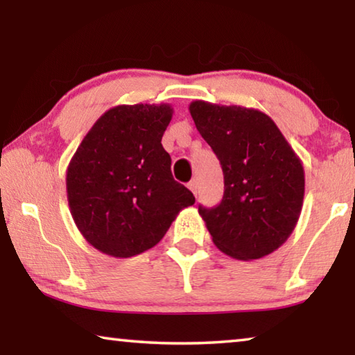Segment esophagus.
I'll return each mask as SVG.
<instances>
[{"label":"esophagus","instance_id":"esophagus-1","mask_svg":"<svg viewBox=\"0 0 355 355\" xmlns=\"http://www.w3.org/2000/svg\"><path fill=\"white\" fill-rule=\"evenodd\" d=\"M188 188L192 191V194H197V188H199V183H197V180H191L188 183Z\"/></svg>","mask_w":355,"mask_h":355}]
</instances>
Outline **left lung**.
<instances>
[{"instance_id":"1","label":"left lung","mask_w":355,"mask_h":355,"mask_svg":"<svg viewBox=\"0 0 355 355\" xmlns=\"http://www.w3.org/2000/svg\"><path fill=\"white\" fill-rule=\"evenodd\" d=\"M189 112L224 172L219 205L199 207L216 248L244 261L272 254L299 220L302 161L274 120L254 107L196 100Z\"/></svg>"}]
</instances>
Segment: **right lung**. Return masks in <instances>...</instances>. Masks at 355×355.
Returning <instances> with one entry per match:
<instances>
[{"instance_id": "right-lung-1", "label": "right lung", "mask_w": 355, "mask_h": 355, "mask_svg": "<svg viewBox=\"0 0 355 355\" xmlns=\"http://www.w3.org/2000/svg\"><path fill=\"white\" fill-rule=\"evenodd\" d=\"M171 105L107 110L67 167L71 218L86 241L106 255L130 258L158 244L194 196L175 182L163 135Z\"/></svg>"}]
</instances>
